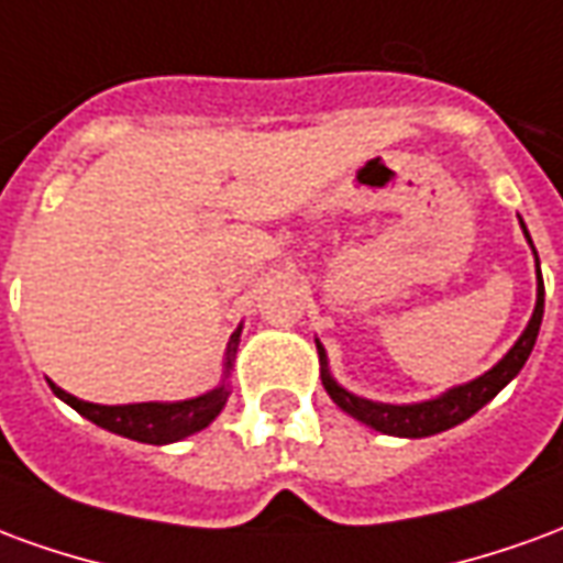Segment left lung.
Masks as SVG:
<instances>
[{
	"label": "left lung",
	"mask_w": 563,
	"mask_h": 563,
	"mask_svg": "<svg viewBox=\"0 0 563 563\" xmlns=\"http://www.w3.org/2000/svg\"><path fill=\"white\" fill-rule=\"evenodd\" d=\"M525 229V222H521ZM525 238L533 250V241L528 229H525ZM537 256V250H533ZM543 277H540V262H537V307H533V317L528 322V329L521 331V338L512 343L500 362H497L492 371H485L483 377L471 379L464 386H455V389L443 391L440 398H431V401L422 404H379V401H367V398H358L353 391H346L338 383V379L329 374V358H325V350L322 343L317 341L319 350V362H322V386L331 395V401L341 407L343 413H350L358 422L371 424L374 431H383V434L391 437H431L440 434V431H449L455 428L464 419H471L476 410H483L485 404L495 398L497 391L507 386L509 379L519 374L528 355H531L533 343H537V334H540V322H543Z\"/></svg>",
	"instance_id": "obj_1"
}]
</instances>
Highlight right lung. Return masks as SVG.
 Segmentation results:
<instances>
[{"instance_id": "1", "label": "right lung", "mask_w": 563, "mask_h": 563, "mask_svg": "<svg viewBox=\"0 0 563 563\" xmlns=\"http://www.w3.org/2000/svg\"><path fill=\"white\" fill-rule=\"evenodd\" d=\"M238 338H241V329L234 331L232 341H229V350H225V377H229V367H232V355L238 350ZM51 389L59 401H66L71 410H78L84 419H90L92 424H99L111 434L129 437V440H139V443H153V446H165V443H174V440H184V437L196 434L201 428H208L220 410L229 401V386L222 379V386L205 391L198 398H189V401H147V404H117V407H108V404H90L80 401L75 395H68L59 386L51 383Z\"/></svg>"}]
</instances>
